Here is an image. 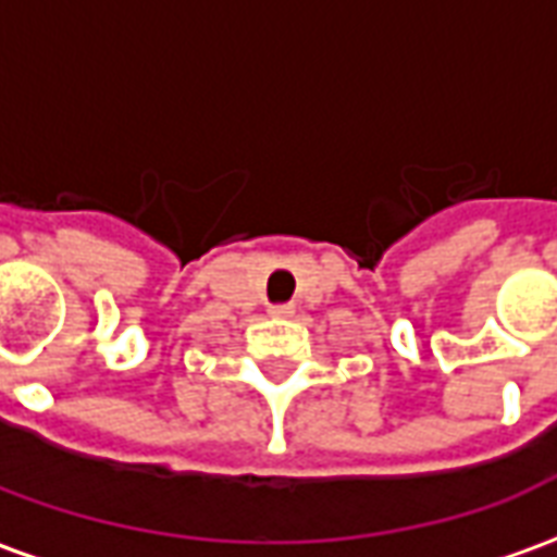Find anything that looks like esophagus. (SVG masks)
Masks as SVG:
<instances>
[{
    "mask_svg": "<svg viewBox=\"0 0 557 557\" xmlns=\"http://www.w3.org/2000/svg\"><path fill=\"white\" fill-rule=\"evenodd\" d=\"M292 313H295L292 304H271V307H268V315H271V319H289Z\"/></svg>",
    "mask_w": 557,
    "mask_h": 557,
    "instance_id": "1",
    "label": "esophagus"
}]
</instances>
